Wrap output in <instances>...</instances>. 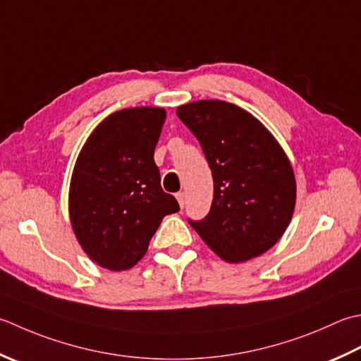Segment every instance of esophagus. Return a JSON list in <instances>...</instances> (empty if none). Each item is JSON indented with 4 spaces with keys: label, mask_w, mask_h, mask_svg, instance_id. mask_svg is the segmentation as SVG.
I'll return each mask as SVG.
<instances>
[{
    "label": "esophagus",
    "mask_w": 361,
    "mask_h": 361,
    "mask_svg": "<svg viewBox=\"0 0 361 361\" xmlns=\"http://www.w3.org/2000/svg\"><path fill=\"white\" fill-rule=\"evenodd\" d=\"M176 200H178L181 208H185V204H186V194H185V192H178V194H176Z\"/></svg>",
    "instance_id": "esophagus-1"
}]
</instances>
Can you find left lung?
Instances as JSON below:
<instances>
[{
	"label": "left lung",
	"mask_w": 361,
	"mask_h": 361,
	"mask_svg": "<svg viewBox=\"0 0 361 361\" xmlns=\"http://www.w3.org/2000/svg\"><path fill=\"white\" fill-rule=\"evenodd\" d=\"M176 116L199 139L214 181L208 216L189 224L227 263L263 255L294 213L295 178L283 148L258 118L227 102L188 103Z\"/></svg>",
	"instance_id": "obj_1"
}]
</instances>
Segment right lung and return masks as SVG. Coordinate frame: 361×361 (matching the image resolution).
<instances>
[{"label":"right lung","instance_id":"right-lung-1","mask_svg":"<svg viewBox=\"0 0 361 361\" xmlns=\"http://www.w3.org/2000/svg\"><path fill=\"white\" fill-rule=\"evenodd\" d=\"M166 111L140 106L117 111L92 131L78 154L68 214L87 257L125 271L145 255L162 217L180 211L161 188L153 153Z\"/></svg>","mask_w":361,"mask_h":361}]
</instances>
